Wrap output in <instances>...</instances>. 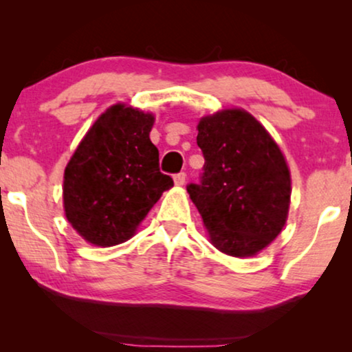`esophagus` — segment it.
Here are the masks:
<instances>
[{
	"label": "esophagus",
	"instance_id": "1",
	"mask_svg": "<svg viewBox=\"0 0 352 352\" xmlns=\"http://www.w3.org/2000/svg\"><path fill=\"white\" fill-rule=\"evenodd\" d=\"M186 179H187L186 173H179V175L175 176V184H176L177 187H182V186L186 184Z\"/></svg>",
	"mask_w": 352,
	"mask_h": 352
}]
</instances>
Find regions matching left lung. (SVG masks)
<instances>
[{"mask_svg": "<svg viewBox=\"0 0 352 352\" xmlns=\"http://www.w3.org/2000/svg\"><path fill=\"white\" fill-rule=\"evenodd\" d=\"M205 157L190 200L204 219L210 243L234 258L256 256L287 223L290 168L278 144L245 109H221L197 124Z\"/></svg>", "mask_w": 352, "mask_h": 352, "instance_id": "obj_1", "label": "left lung"}]
</instances>
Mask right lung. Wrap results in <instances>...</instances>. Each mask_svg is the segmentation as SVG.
<instances>
[{
	"label": "right lung",
	"mask_w": 352,
	"mask_h": 352,
	"mask_svg": "<svg viewBox=\"0 0 352 352\" xmlns=\"http://www.w3.org/2000/svg\"><path fill=\"white\" fill-rule=\"evenodd\" d=\"M152 112L117 102L100 113L64 171L62 201L72 228L94 247H113L139 226L173 179L158 168Z\"/></svg>",
	"instance_id": "1"
}]
</instances>
